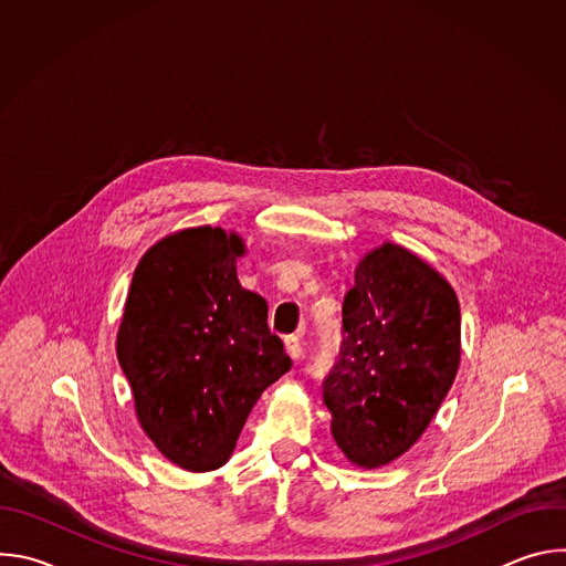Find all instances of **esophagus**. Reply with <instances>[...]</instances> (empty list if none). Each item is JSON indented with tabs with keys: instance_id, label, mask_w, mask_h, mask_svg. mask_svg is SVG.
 <instances>
[{
	"instance_id": "1",
	"label": "esophagus",
	"mask_w": 566,
	"mask_h": 566,
	"mask_svg": "<svg viewBox=\"0 0 566 566\" xmlns=\"http://www.w3.org/2000/svg\"><path fill=\"white\" fill-rule=\"evenodd\" d=\"M284 349H286V354H289L293 360H300V356H302L300 336H289V338L284 340Z\"/></svg>"
}]
</instances>
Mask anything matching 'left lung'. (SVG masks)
Listing matches in <instances>:
<instances>
[{"label":"left lung","mask_w":566,"mask_h":566,"mask_svg":"<svg viewBox=\"0 0 566 566\" xmlns=\"http://www.w3.org/2000/svg\"><path fill=\"white\" fill-rule=\"evenodd\" d=\"M343 332L322 398L338 448L374 470L406 454L448 396L461 360L459 300L437 269L385 241L356 266Z\"/></svg>","instance_id":"left-lung-1"}]
</instances>
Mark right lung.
<instances>
[{
  "instance_id": "right-lung-1",
  "label": "right lung",
  "mask_w": 566,
  "mask_h": 566,
  "mask_svg": "<svg viewBox=\"0 0 566 566\" xmlns=\"http://www.w3.org/2000/svg\"><path fill=\"white\" fill-rule=\"evenodd\" d=\"M247 244L197 226L140 258L116 336L136 419L158 452L190 472L221 468L262 391L291 369L266 300L237 280Z\"/></svg>"
}]
</instances>
